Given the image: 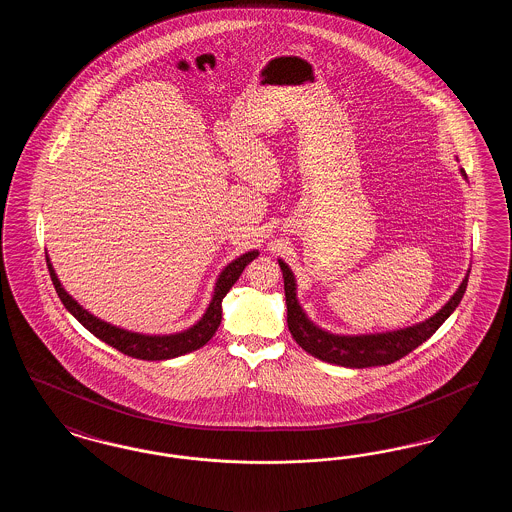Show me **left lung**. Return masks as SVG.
Returning <instances> with one entry per match:
<instances>
[{"mask_svg": "<svg viewBox=\"0 0 512 512\" xmlns=\"http://www.w3.org/2000/svg\"><path fill=\"white\" fill-rule=\"evenodd\" d=\"M461 174L466 178V172L463 169ZM278 265L282 268V276H284L288 328L292 332L293 340L301 345V349H305L320 361L347 366V368L391 365L401 357L409 355L430 336H434L439 326L459 307L468 286V272H470V270L466 272L459 290L453 293V297L439 309L434 317L424 322H418L409 328L393 330V332H382V334L340 336V334H330L311 322V318L305 315V311L297 301V284H295L292 268L288 267L282 259H278Z\"/></svg>", "mask_w": 512, "mask_h": 512, "instance_id": "8db88e82", "label": "left lung"}]
</instances>
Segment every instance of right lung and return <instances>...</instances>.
Here are the masks:
<instances>
[{
    "instance_id": "1",
    "label": "right lung",
    "mask_w": 512,
    "mask_h": 512,
    "mask_svg": "<svg viewBox=\"0 0 512 512\" xmlns=\"http://www.w3.org/2000/svg\"><path fill=\"white\" fill-rule=\"evenodd\" d=\"M259 257V251H247L244 255H240L238 259H234L230 265H226L224 270L220 272L215 284V292L211 297V303L207 307V311L203 313V317L195 322L194 326H190L184 332H176V334H165V336H149V334H138V332H130L119 326H113L101 318L94 317L92 313H88L73 295L65 292V288L61 286L53 265L46 255L48 261L49 276L51 282L55 286V292L59 295V299L63 301L65 309L73 315L88 332H92L96 338L105 343H109L111 347L119 349L124 355L134 357V359H144V361H165V359H174L186 353H192L195 349L203 347L207 341L215 336V332L219 330L220 320H222V299L224 295L230 292V288L236 284V280L242 276L244 268Z\"/></svg>"
}]
</instances>
